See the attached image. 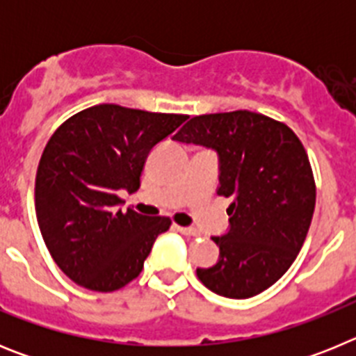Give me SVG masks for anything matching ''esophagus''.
<instances>
[{
	"label": "esophagus",
	"instance_id": "esophagus-1",
	"mask_svg": "<svg viewBox=\"0 0 356 356\" xmlns=\"http://www.w3.org/2000/svg\"><path fill=\"white\" fill-rule=\"evenodd\" d=\"M176 229H178L180 234L187 235V237H196V235H200V232H197L196 228H188V226H176Z\"/></svg>",
	"mask_w": 356,
	"mask_h": 356
}]
</instances>
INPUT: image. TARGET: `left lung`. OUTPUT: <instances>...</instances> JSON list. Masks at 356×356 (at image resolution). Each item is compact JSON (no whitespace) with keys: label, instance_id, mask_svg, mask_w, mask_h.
Returning a JSON list of instances; mask_svg holds the SVG:
<instances>
[{"label":"left lung","instance_id":"left-lung-1","mask_svg":"<svg viewBox=\"0 0 356 356\" xmlns=\"http://www.w3.org/2000/svg\"><path fill=\"white\" fill-rule=\"evenodd\" d=\"M172 140L216 151L217 194L232 200L228 232L212 237L219 260L197 267V278L232 300L260 294L287 273L312 222L316 184L303 144L287 124L250 110L196 115Z\"/></svg>","mask_w":356,"mask_h":356}]
</instances>
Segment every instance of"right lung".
Wrapping results in <instances>:
<instances>
[{"instance_id":"1","label":"right lung","mask_w":356,"mask_h":356,"mask_svg":"<svg viewBox=\"0 0 356 356\" xmlns=\"http://www.w3.org/2000/svg\"><path fill=\"white\" fill-rule=\"evenodd\" d=\"M187 119L119 105L81 110L48 140L35 178L40 234L62 273L81 287L112 292L140 275L168 217L122 212L149 151Z\"/></svg>"}]
</instances>
